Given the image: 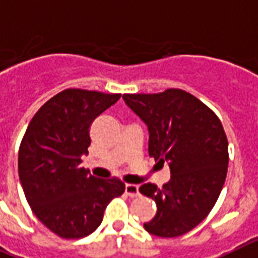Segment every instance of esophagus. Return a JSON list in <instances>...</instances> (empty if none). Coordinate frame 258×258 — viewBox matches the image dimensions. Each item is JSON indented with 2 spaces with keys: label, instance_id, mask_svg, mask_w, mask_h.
I'll return each mask as SVG.
<instances>
[{
  "label": "esophagus",
  "instance_id": "obj_1",
  "mask_svg": "<svg viewBox=\"0 0 258 258\" xmlns=\"http://www.w3.org/2000/svg\"><path fill=\"white\" fill-rule=\"evenodd\" d=\"M125 195L130 196V198L139 196V185H136V184H125Z\"/></svg>",
  "mask_w": 258,
  "mask_h": 258
}]
</instances>
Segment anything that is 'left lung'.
Returning <instances> with one entry per match:
<instances>
[{
	"mask_svg": "<svg viewBox=\"0 0 258 258\" xmlns=\"http://www.w3.org/2000/svg\"><path fill=\"white\" fill-rule=\"evenodd\" d=\"M123 99L147 124L151 158L171 169V180L162 188L151 183L139 188L158 207L144 229L159 237L181 236L208 216L225 183L229 155L223 124L184 90L123 94Z\"/></svg>",
	"mask_w": 258,
	"mask_h": 258,
	"instance_id": "left-lung-1",
	"label": "left lung"
}]
</instances>
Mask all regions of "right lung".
<instances>
[{"label": "right lung", "instance_id": "right-lung-1", "mask_svg": "<svg viewBox=\"0 0 258 258\" xmlns=\"http://www.w3.org/2000/svg\"><path fill=\"white\" fill-rule=\"evenodd\" d=\"M120 94L66 89L50 98L27 125L18 173L31 211L62 238H82L99 227L108 203L124 192L122 180L98 179L81 167L94 119Z\"/></svg>", "mask_w": 258, "mask_h": 258}]
</instances>
